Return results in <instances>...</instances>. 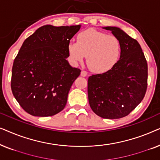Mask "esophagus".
<instances>
[{"label":"esophagus","instance_id":"esophagus-1","mask_svg":"<svg viewBox=\"0 0 160 160\" xmlns=\"http://www.w3.org/2000/svg\"><path fill=\"white\" fill-rule=\"evenodd\" d=\"M87 72L86 71H82V72H81V76H83V77H85V76H87Z\"/></svg>","mask_w":160,"mask_h":160}]
</instances>
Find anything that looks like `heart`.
<instances>
[{
  "mask_svg": "<svg viewBox=\"0 0 160 160\" xmlns=\"http://www.w3.org/2000/svg\"><path fill=\"white\" fill-rule=\"evenodd\" d=\"M121 51L119 38L94 29L80 32L77 42L71 41L68 45L69 60L73 65L81 62L87 55L89 69L98 73L112 68L119 60Z\"/></svg>",
  "mask_w": 160,
  "mask_h": 160,
  "instance_id": "b5f03b06",
  "label": "heart"
}]
</instances>
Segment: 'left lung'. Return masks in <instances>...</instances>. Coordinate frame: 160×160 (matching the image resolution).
I'll list each match as a JSON object with an SVG mask.
<instances>
[{
	"label": "left lung",
	"mask_w": 160,
	"mask_h": 160,
	"mask_svg": "<svg viewBox=\"0 0 160 160\" xmlns=\"http://www.w3.org/2000/svg\"><path fill=\"white\" fill-rule=\"evenodd\" d=\"M119 38L122 51L114 66L89 76L88 99L92 110L104 119L128 116L143 99L147 88L148 65L139 43L117 27H104Z\"/></svg>",
	"instance_id": "8db88e82"
}]
</instances>
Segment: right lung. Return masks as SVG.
I'll return each instance as SVG.
<instances>
[{
    "label": "right lung",
    "mask_w": 160,
    "mask_h": 160,
    "mask_svg": "<svg viewBox=\"0 0 160 160\" xmlns=\"http://www.w3.org/2000/svg\"><path fill=\"white\" fill-rule=\"evenodd\" d=\"M81 25H43L26 38L14 59L12 91L26 112L50 117L64 109L81 70L70 65L68 45Z\"/></svg>",
    "instance_id": "obj_1"
}]
</instances>
